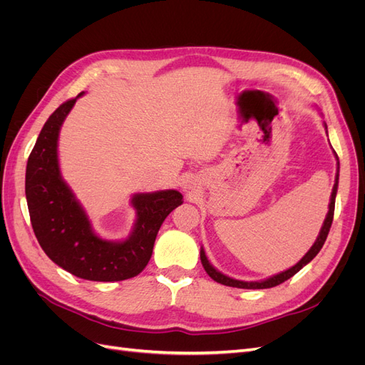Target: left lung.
<instances>
[{
    "label": "left lung",
    "instance_id": "left-lung-1",
    "mask_svg": "<svg viewBox=\"0 0 365 365\" xmlns=\"http://www.w3.org/2000/svg\"><path fill=\"white\" fill-rule=\"evenodd\" d=\"M327 129V126H326ZM335 153V152H334ZM336 157V163H338V172H336V178H335V184H334V189H332V196H330V204H329V212H327V216L324 219V224L322 227V231H319V235L315 240V244L311 247V250H309L304 257L298 262L297 264H294L292 268L286 269L277 275H272V277L267 279V280H262V282H242V280H235L228 277V275L219 272L216 268H213L212 264H210L207 256L204 250L201 248V262H202V267L205 269V272L212 277L215 282L220 283V284H225V286H233V288H240V289H267V288H274V286H277L283 282H286L288 279H291L292 275H295L298 271H300L303 267H306V264L311 262L317 254L319 252V250L323 248L324 242L327 239V235H329V230H330V225H332V220H334V212H335V197H336V190H338V178H339V161H338V155L335 153Z\"/></svg>",
    "mask_w": 365,
    "mask_h": 365
}]
</instances>
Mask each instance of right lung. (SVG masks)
I'll use <instances>...</instances> for the list:
<instances>
[{"label": "right lung", "instance_id": "right-lung-1", "mask_svg": "<svg viewBox=\"0 0 365 365\" xmlns=\"http://www.w3.org/2000/svg\"><path fill=\"white\" fill-rule=\"evenodd\" d=\"M77 97L48 117L29 157L26 197L31 227L43 252L76 277L93 282L132 279L146 268L158 230L172 210L182 204V195L178 190L137 193L132 197L137 220L130 236L121 242L98 237L62 180L58 161L59 130Z\"/></svg>", "mask_w": 365, "mask_h": 365}]
</instances>
